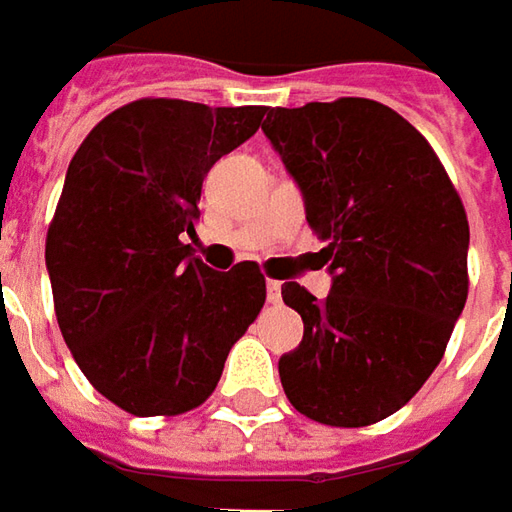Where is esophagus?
<instances>
[{
  "label": "esophagus",
  "mask_w": 512,
  "mask_h": 512,
  "mask_svg": "<svg viewBox=\"0 0 512 512\" xmlns=\"http://www.w3.org/2000/svg\"><path fill=\"white\" fill-rule=\"evenodd\" d=\"M267 302H270V305H279V302H282V282L267 279Z\"/></svg>",
  "instance_id": "esophagus-1"
}]
</instances>
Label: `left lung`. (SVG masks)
I'll use <instances>...</instances> for the list:
<instances>
[{
    "label": "left lung",
    "instance_id": "1",
    "mask_svg": "<svg viewBox=\"0 0 512 512\" xmlns=\"http://www.w3.org/2000/svg\"><path fill=\"white\" fill-rule=\"evenodd\" d=\"M262 130L302 190L333 279L325 302L282 287L305 322L279 359L282 387L313 422H382L419 393L462 316V199L422 133L373 99L270 108Z\"/></svg>",
    "mask_w": 512,
    "mask_h": 512
}]
</instances>
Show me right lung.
I'll return each mask as SVG.
<instances>
[{
    "label": "right lung",
    "instance_id": "1",
    "mask_svg": "<svg viewBox=\"0 0 512 512\" xmlns=\"http://www.w3.org/2000/svg\"><path fill=\"white\" fill-rule=\"evenodd\" d=\"M265 113L139 99L105 116L70 159L45 245L56 319L88 382L133 416L205 402L265 305L256 262L219 273L185 245L207 170Z\"/></svg>",
    "mask_w": 512,
    "mask_h": 512
}]
</instances>
